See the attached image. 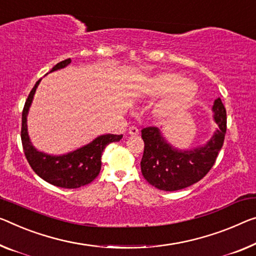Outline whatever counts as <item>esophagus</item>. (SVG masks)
<instances>
[{
    "label": "esophagus",
    "instance_id": "obj_1",
    "mask_svg": "<svg viewBox=\"0 0 256 256\" xmlns=\"http://www.w3.org/2000/svg\"><path fill=\"white\" fill-rule=\"evenodd\" d=\"M129 134L132 136L138 135V129H137L136 127H134V126H132V127H129Z\"/></svg>",
    "mask_w": 256,
    "mask_h": 256
}]
</instances>
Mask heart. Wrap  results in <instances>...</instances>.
Instances as JSON below:
<instances>
[{
	"label": "heart",
	"instance_id": "obj_1",
	"mask_svg": "<svg viewBox=\"0 0 256 256\" xmlns=\"http://www.w3.org/2000/svg\"><path fill=\"white\" fill-rule=\"evenodd\" d=\"M196 95L194 82L184 80L182 76L164 72L148 78L142 89V97L156 100L164 97L153 108V114L159 120H168L186 111Z\"/></svg>",
	"mask_w": 256,
	"mask_h": 256
}]
</instances>
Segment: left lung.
Masks as SVG:
<instances>
[{
	"instance_id": "left-lung-1",
	"label": "left lung",
	"mask_w": 256,
	"mask_h": 256,
	"mask_svg": "<svg viewBox=\"0 0 256 256\" xmlns=\"http://www.w3.org/2000/svg\"><path fill=\"white\" fill-rule=\"evenodd\" d=\"M212 111L218 128L205 145L191 150L175 148L159 128L142 129L144 153L140 169L151 186L162 191H178L205 178L223 146L226 132V111L221 98L215 100Z\"/></svg>"
}]
</instances>
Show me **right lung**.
Wrapping results in <instances>:
<instances>
[{"instance_id":"obj_1","label":"right lung","mask_w":256,"mask_h":256,"mask_svg":"<svg viewBox=\"0 0 256 256\" xmlns=\"http://www.w3.org/2000/svg\"><path fill=\"white\" fill-rule=\"evenodd\" d=\"M70 62V58L54 65V70L64 68ZM41 78L38 80L27 97L22 116V143L24 153L30 166L35 174H38L46 182L54 186L65 188H76L92 183L100 172L102 153L110 143L119 142L122 135L106 134L90 142L76 151L68 152L62 156H50L46 153L38 151L33 146L27 132V114H28L30 104Z\"/></svg>"}]
</instances>
